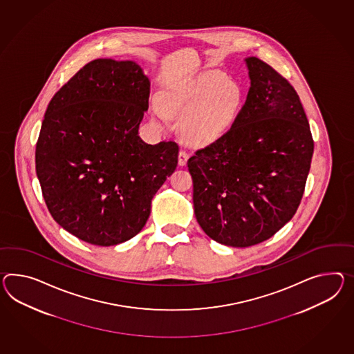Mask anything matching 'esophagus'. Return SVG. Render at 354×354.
<instances>
[{
	"instance_id": "34e87169",
	"label": "esophagus",
	"mask_w": 354,
	"mask_h": 354,
	"mask_svg": "<svg viewBox=\"0 0 354 354\" xmlns=\"http://www.w3.org/2000/svg\"><path fill=\"white\" fill-rule=\"evenodd\" d=\"M188 158H189L188 152L185 149H180V152H179V165L184 166V165L187 164Z\"/></svg>"
}]
</instances>
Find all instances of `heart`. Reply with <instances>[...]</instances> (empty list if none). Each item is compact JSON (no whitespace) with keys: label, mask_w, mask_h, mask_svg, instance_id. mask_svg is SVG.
Listing matches in <instances>:
<instances>
[{"label":"heart","mask_w":354,"mask_h":354,"mask_svg":"<svg viewBox=\"0 0 354 354\" xmlns=\"http://www.w3.org/2000/svg\"><path fill=\"white\" fill-rule=\"evenodd\" d=\"M241 102V86L235 82L218 73H205L167 92L161 104L169 116L181 119V137L185 142L208 145L232 128ZM163 112L157 104L151 107L152 120L166 129L167 118Z\"/></svg>","instance_id":"b5f03b06"}]
</instances>
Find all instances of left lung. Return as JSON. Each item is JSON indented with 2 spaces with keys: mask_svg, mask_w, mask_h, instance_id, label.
<instances>
[{
  "mask_svg": "<svg viewBox=\"0 0 354 354\" xmlns=\"http://www.w3.org/2000/svg\"><path fill=\"white\" fill-rule=\"evenodd\" d=\"M250 86L232 128L188 160L196 218L211 239L244 248L297 212L313 155L299 95L268 64L247 57Z\"/></svg>",
  "mask_w": 354,
  "mask_h": 354,
  "instance_id": "1",
  "label": "left lung"
}]
</instances>
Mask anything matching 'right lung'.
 <instances>
[{"instance_id": "right-lung-1", "label": "right lung", "mask_w": 354, "mask_h": 354, "mask_svg": "<svg viewBox=\"0 0 354 354\" xmlns=\"http://www.w3.org/2000/svg\"><path fill=\"white\" fill-rule=\"evenodd\" d=\"M151 83L134 61L88 62L52 97L35 171L53 220L95 245H116L146 225L151 202L178 165L175 142L138 136Z\"/></svg>"}]
</instances>
